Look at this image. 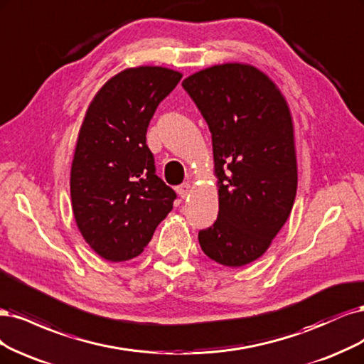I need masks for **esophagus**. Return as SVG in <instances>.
Here are the masks:
<instances>
[{
  "instance_id": "34e87169",
  "label": "esophagus",
  "mask_w": 364,
  "mask_h": 364,
  "mask_svg": "<svg viewBox=\"0 0 364 364\" xmlns=\"http://www.w3.org/2000/svg\"><path fill=\"white\" fill-rule=\"evenodd\" d=\"M177 192H178V195H180L181 198H186L187 195H189V192H191V184H189V183H184V184L178 186V187H177Z\"/></svg>"
}]
</instances>
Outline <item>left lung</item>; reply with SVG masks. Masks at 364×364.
Returning <instances> with one entry per match:
<instances>
[{
    "label": "left lung",
    "instance_id": "8db88e82",
    "mask_svg": "<svg viewBox=\"0 0 364 364\" xmlns=\"http://www.w3.org/2000/svg\"><path fill=\"white\" fill-rule=\"evenodd\" d=\"M212 133L219 213L198 232L210 259L230 267L262 257L296 196L295 137L287 102L259 69L225 63L183 81Z\"/></svg>",
    "mask_w": 364,
    "mask_h": 364
}]
</instances>
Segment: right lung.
<instances>
[{"mask_svg":"<svg viewBox=\"0 0 364 364\" xmlns=\"http://www.w3.org/2000/svg\"><path fill=\"white\" fill-rule=\"evenodd\" d=\"M181 74L168 68H130L92 100L80 128L71 168L77 227L109 262L137 257L177 199L156 175L146 130Z\"/></svg>","mask_w":364,"mask_h":364,"instance_id":"1","label":"right lung"}]
</instances>
